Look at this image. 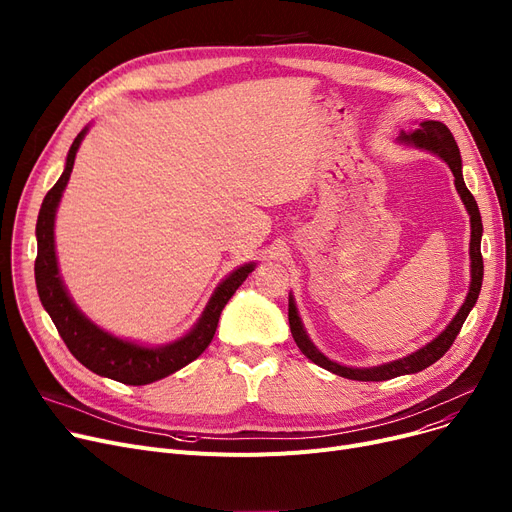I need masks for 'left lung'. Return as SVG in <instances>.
<instances>
[{"label": "left lung", "instance_id": "8db88e82", "mask_svg": "<svg viewBox=\"0 0 512 512\" xmlns=\"http://www.w3.org/2000/svg\"><path fill=\"white\" fill-rule=\"evenodd\" d=\"M400 143H407V145H415L417 149H425L429 153H436L440 155L448 168L454 174V186L456 191H459L463 205L469 211V218H471V242H469V255H471V286L467 292V299L461 305L459 313L452 317L450 324L446 326V330L436 336L432 342L421 346L419 351L378 365V367H346L340 365L332 359H328L324 353H319L315 344L309 340L305 328H303V321L299 317L297 305H294L292 294L288 297V321H290V332L294 342L301 348V353L313 361L315 365L324 367L340 378H348V380H357V382H384V380H392L398 378V375H407V373H417L429 365H434L440 357L446 355L448 348L452 346V342L459 336L465 319L469 315V311L473 309V305L477 303L479 297V290H481V282H483V259H481V234H483V226H481V215H479V207L477 201L473 199V195L469 193V188L463 180V164H461V151L459 145H456L452 132L448 130L446 124L436 122V120H425L419 122V126L413 132H400L398 137Z\"/></svg>", "mask_w": 512, "mask_h": 512}]
</instances>
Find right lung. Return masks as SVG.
I'll use <instances>...</instances> for the list:
<instances>
[{"label": "right lung", "instance_id": "add662e5", "mask_svg": "<svg viewBox=\"0 0 512 512\" xmlns=\"http://www.w3.org/2000/svg\"><path fill=\"white\" fill-rule=\"evenodd\" d=\"M89 126L78 132L68 157L66 168L60 180L51 186L45 195L39 218H37V259H35V282L41 305L49 313L51 321L56 324L62 340L66 342L68 351L103 378H110L128 386H145L168 378L170 373L182 369L191 361H195L209 342L213 340L215 328H218L220 313L226 303L232 299L236 288L247 280V276L255 270V263L240 265L226 280H222L211 294V299L195 324V328L184 334L182 338L164 344V346H141L137 342L122 340L110 332L101 330L93 321L80 311L62 282L56 257V240H53V224H56V211L62 199L64 188L70 180V172L74 168L76 151L83 143Z\"/></svg>", "mask_w": 512, "mask_h": 512}]
</instances>
